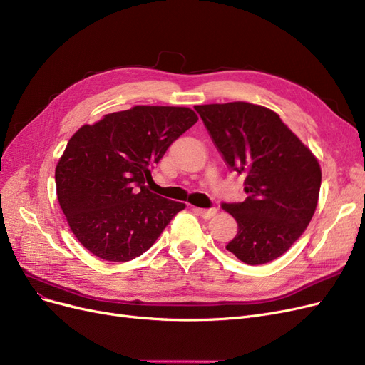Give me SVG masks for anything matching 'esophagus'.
Masks as SVG:
<instances>
[{
    "instance_id": "34e87169",
    "label": "esophagus",
    "mask_w": 365,
    "mask_h": 365,
    "mask_svg": "<svg viewBox=\"0 0 365 365\" xmlns=\"http://www.w3.org/2000/svg\"><path fill=\"white\" fill-rule=\"evenodd\" d=\"M196 212H197V215H199L200 217L210 219V217H212V216H216L217 210H216L215 207H211V208H196Z\"/></svg>"
}]
</instances>
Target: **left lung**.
<instances>
[{
	"instance_id": "8db88e82",
	"label": "left lung",
	"mask_w": 365,
	"mask_h": 365,
	"mask_svg": "<svg viewBox=\"0 0 365 365\" xmlns=\"http://www.w3.org/2000/svg\"><path fill=\"white\" fill-rule=\"evenodd\" d=\"M231 172L243 173V202L222 204L238 231L226 249L249 266L284 255L317 207L322 170L311 150L274 111L249 104L196 106Z\"/></svg>"
}]
</instances>
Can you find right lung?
Here are the masks:
<instances>
[{
    "label": "right lung",
    "instance_id": "add662e5",
    "mask_svg": "<svg viewBox=\"0 0 365 365\" xmlns=\"http://www.w3.org/2000/svg\"><path fill=\"white\" fill-rule=\"evenodd\" d=\"M185 107L135 106L75 133L56 168L60 207L95 257L125 262L155 243L185 208L145 182L168 148L196 123Z\"/></svg>",
    "mask_w": 365,
    "mask_h": 365
}]
</instances>
